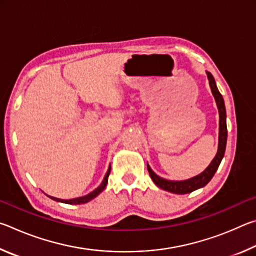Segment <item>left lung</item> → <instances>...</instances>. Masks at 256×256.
Segmentation results:
<instances>
[{
    "instance_id": "8db88e82",
    "label": "left lung",
    "mask_w": 256,
    "mask_h": 256,
    "mask_svg": "<svg viewBox=\"0 0 256 256\" xmlns=\"http://www.w3.org/2000/svg\"><path fill=\"white\" fill-rule=\"evenodd\" d=\"M208 80H209V84L211 88V92L214 94V100L218 107L219 112V138H218V150L214 158L212 159L209 166H208L201 174L192 177V178L185 180H164L162 177L158 176L156 172L151 170V167L146 164L148 167L149 175L151 180H154V183L158 186V188H162L167 192L175 193V194H188L193 192V190H198L206 186L214 177V172L218 170L220 162L224 158V150H226V144H227V123H226V107H224V102L222 96V94L219 92L218 88H216L214 78L212 76L210 72H206Z\"/></svg>"
}]
</instances>
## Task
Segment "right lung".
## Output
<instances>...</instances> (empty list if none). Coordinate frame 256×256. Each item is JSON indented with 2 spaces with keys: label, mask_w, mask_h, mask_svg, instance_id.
<instances>
[{
  "label": "right lung",
  "mask_w": 256,
  "mask_h": 256,
  "mask_svg": "<svg viewBox=\"0 0 256 256\" xmlns=\"http://www.w3.org/2000/svg\"><path fill=\"white\" fill-rule=\"evenodd\" d=\"M110 167H108V170L106 172L105 177H104L102 184L99 185L96 190H94L92 192H90L89 194H86V196H84L76 198H70V200H62V198H58L50 196H48L50 198H52V200H54V201L62 202V203H68V204H84V203L92 201V198H94L97 196H99V194H100L102 190H105V188L107 186V183H108V176H110Z\"/></svg>",
  "instance_id": "1"
}]
</instances>
